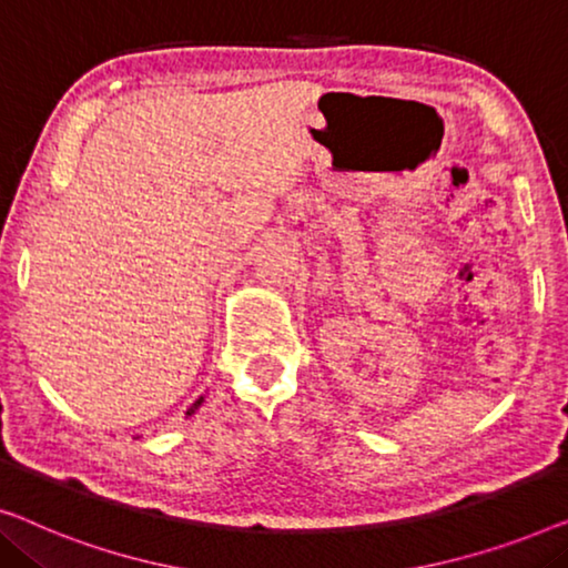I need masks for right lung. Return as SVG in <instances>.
<instances>
[{
    "label": "right lung",
    "mask_w": 568,
    "mask_h": 568,
    "mask_svg": "<svg viewBox=\"0 0 568 568\" xmlns=\"http://www.w3.org/2000/svg\"><path fill=\"white\" fill-rule=\"evenodd\" d=\"M202 402H204V397H200V399H196V402H194V405L186 409V415H194V409H200V405H202Z\"/></svg>",
    "instance_id": "obj_1"
}]
</instances>
